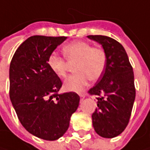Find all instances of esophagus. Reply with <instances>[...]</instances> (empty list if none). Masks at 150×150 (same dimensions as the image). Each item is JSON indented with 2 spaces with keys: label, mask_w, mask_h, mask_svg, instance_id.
<instances>
[{
  "label": "esophagus",
  "mask_w": 150,
  "mask_h": 150,
  "mask_svg": "<svg viewBox=\"0 0 150 150\" xmlns=\"http://www.w3.org/2000/svg\"><path fill=\"white\" fill-rule=\"evenodd\" d=\"M79 96H80V100L83 101L84 99V98H85V95L84 94H83V93H81V94H79Z\"/></svg>",
  "instance_id": "34e87169"
}]
</instances>
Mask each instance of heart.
I'll return each mask as SVG.
<instances>
[{"label":"heart","mask_w":150,"mask_h":150,"mask_svg":"<svg viewBox=\"0 0 150 150\" xmlns=\"http://www.w3.org/2000/svg\"><path fill=\"white\" fill-rule=\"evenodd\" d=\"M65 57L52 53L47 58V65L57 77L65 78L67 75L68 62L76 63L75 74L64 83L68 91L79 92L88 85V81H97L102 77L107 64V55L100 47H93L88 42L77 41L62 48Z\"/></svg>","instance_id":"1"}]
</instances>
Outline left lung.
<instances>
[{
    "label": "left lung",
    "mask_w": 150,
    "mask_h": 150,
    "mask_svg": "<svg viewBox=\"0 0 150 150\" xmlns=\"http://www.w3.org/2000/svg\"><path fill=\"white\" fill-rule=\"evenodd\" d=\"M88 38L101 44L107 55L104 72L88 91L98 97L93 125L98 135L111 139L119 135L129 122L136 94L134 71L126 51L116 40L101 35Z\"/></svg>",
    "instance_id": "1"
}]
</instances>
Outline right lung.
Returning a JSON list of instances; mask_svg holds the SVG:
<instances>
[{
    "instance_id": "obj_1",
    "label": "right lung",
    "mask_w": 150,
    "mask_h": 150,
    "mask_svg": "<svg viewBox=\"0 0 150 150\" xmlns=\"http://www.w3.org/2000/svg\"><path fill=\"white\" fill-rule=\"evenodd\" d=\"M66 37L32 36L21 44L10 64V98L18 119L32 135L56 140L69 127L79 105L74 92L59 93L61 79L47 58Z\"/></svg>"
}]
</instances>
